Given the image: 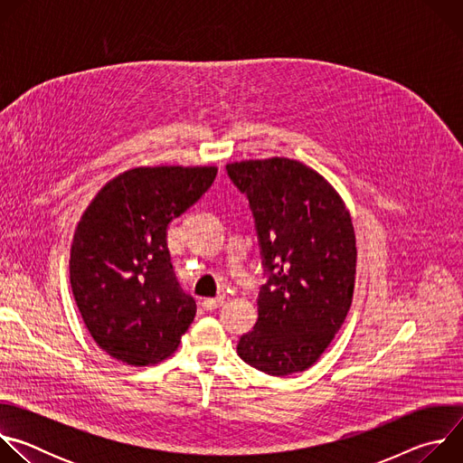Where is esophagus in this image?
Segmentation results:
<instances>
[{"instance_id": "1", "label": "esophagus", "mask_w": 463, "mask_h": 463, "mask_svg": "<svg viewBox=\"0 0 463 463\" xmlns=\"http://www.w3.org/2000/svg\"><path fill=\"white\" fill-rule=\"evenodd\" d=\"M225 300H227V297H225V295L211 297V298H205V300H203V307H205V309H216V307L223 306V304H225Z\"/></svg>"}]
</instances>
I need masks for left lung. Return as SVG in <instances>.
<instances>
[{
    "mask_svg": "<svg viewBox=\"0 0 463 463\" xmlns=\"http://www.w3.org/2000/svg\"><path fill=\"white\" fill-rule=\"evenodd\" d=\"M227 174L249 200L268 277L238 355L269 375L304 372L352 306L357 249L350 213L320 174L288 157L231 163Z\"/></svg>",
    "mask_w": 463,
    "mask_h": 463,
    "instance_id": "obj_1",
    "label": "left lung"
}]
</instances>
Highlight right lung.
Returning <instances> with one entry per match:
<instances>
[{
    "mask_svg": "<svg viewBox=\"0 0 463 463\" xmlns=\"http://www.w3.org/2000/svg\"><path fill=\"white\" fill-rule=\"evenodd\" d=\"M216 174V166L128 170L82 214L71 245V289L91 337L113 359L156 364L175 352L192 324L195 300L175 279L166 231Z\"/></svg>",
    "mask_w": 463,
    "mask_h": 463,
    "instance_id": "obj_1",
    "label": "right lung"
}]
</instances>
